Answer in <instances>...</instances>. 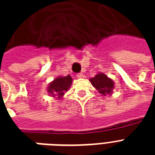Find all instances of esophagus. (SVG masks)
Returning <instances> with one entry per match:
<instances>
[{"label": "esophagus", "mask_w": 155, "mask_h": 155, "mask_svg": "<svg viewBox=\"0 0 155 155\" xmlns=\"http://www.w3.org/2000/svg\"><path fill=\"white\" fill-rule=\"evenodd\" d=\"M76 76H77L78 78H82L83 76H84V74H83L82 72L77 73V74H76Z\"/></svg>", "instance_id": "esophagus-1"}]
</instances>
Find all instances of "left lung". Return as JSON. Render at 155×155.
Wrapping results in <instances>:
<instances>
[{
    "label": "left lung",
    "instance_id": "left-lung-1",
    "mask_svg": "<svg viewBox=\"0 0 155 155\" xmlns=\"http://www.w3.org/2000/svg\"><path fill=\"white\" fill-rule=\"evenodd\" d=\"M90 82L92 86L98 90L100 93H101L103 96L106 94H110L112 90L114 87V84L113 80L108 78L103 73L97 74L95 77L90 79Z\"/></svg>",
    "mask_w": 155,
    "mask_h": 155
}]
</instances>
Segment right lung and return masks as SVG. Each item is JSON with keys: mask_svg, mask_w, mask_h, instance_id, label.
Masks as SVG:
<instances>
[{"mask_svg": "<svg viewBox=\"0 0 155 155\" xmlns=\"http://www.w3.org/2000/svg\"><path fill=\"white\" fill-rule=\"evenodd\" d=\"M71 83H72V79L70 75H68L66 77L56 78L50 84L47 91L49 94L51 95L53 97L60 98L69 89Z\"/></svg>", "mask_w": 155, "mask_h": 155, "instance_id": "right-lung-1", "label": "right lung"}]
</instances>
